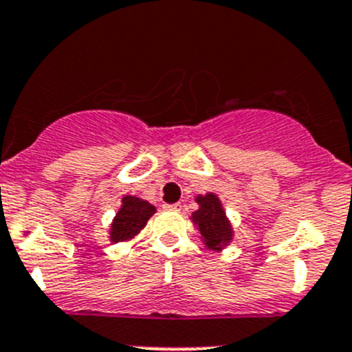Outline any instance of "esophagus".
Returning <instances> with one entry per match:
<instances>
[{"mask_svg": "<svg viewBox=\"0 0 352 352\" xmlns=\"http://www.w3.org/2000/svg\"><path fill=\"white\" fill-rule=\"evenodd\" d=\"M166 210H181V204H166Z\"/></svg>", "mask_w": 352, "mask_h": 352, "instance_id": "34e87169", "label": "esophagus"}]
</instances>
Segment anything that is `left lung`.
<instances>
[{
	"label": "left lung",
	"instance_id": "1",
	"mask_svg": "<svg viewBox=\"0 0 352 352\" xmlns=\"http://www.w3.org/2000/svg\"><path fill=\"white\" fill-rule=\"evenodd\" d=\"M197 201L200 204V208L193 212V222L197 224L205 245L212 250L228 245L232 238V229L226 219L219 198L207 193L205 197H197Z\"/></svg>",
	"mask_w": 352,
	"mask_h": 352
}]
</instances>
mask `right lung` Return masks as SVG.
<instances>
[{
    "mask_svg": "<svg viewBox=\"0 0 352 352\" xmlns=\"http://www.w3.org/2000/svg\"><path fill=\"white\" fill-rule=\"evenodd\" d=\"M154 212L155 207L148 201L140 200L137 197H124L123 205L118 210L113 226H111V239L118 243L133 238L137 232H140V229L145 228Z\"/></svg>",
    "mask_w": 352,
    "mask_h": 352,
    "instance_id": "add662e5",
    "label": "right lung"
}]
</instances>
